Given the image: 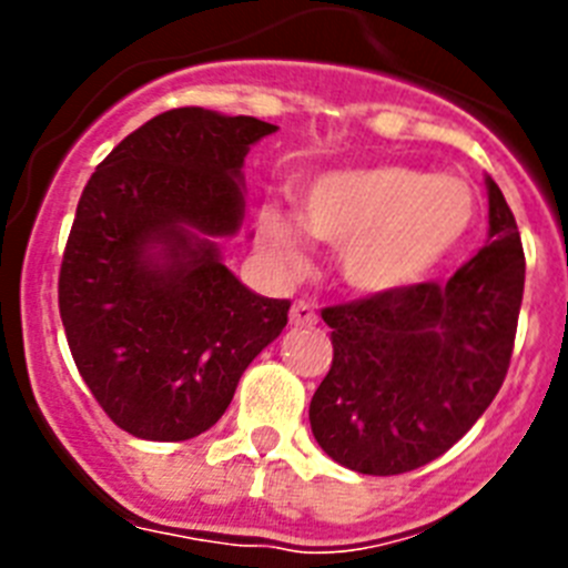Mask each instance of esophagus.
I'll list each match as a JSON object with an SVG mask.
<instances>
[{"label": "esophagus", "instance_id": "34e87169", "mask_svg": "<svg viewBox=\"0 0 568 568\" xmlns=\"http://www.w3.org/2000/svg\"><path fill=\"white\" fill-rule=\"evenodd\" d=\"M318 315H315V307L310 301H295L293 310H290V324L293 327H313Z\"/></svg>", "mask_w": 568, "mask_h": 568}]
</instances>
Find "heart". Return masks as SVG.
Instances as JSON below:
<instances>
[{
	"label": "heart",
	"mask_w": 568,
	"mask_h": 568,
	"mask_svg": "<svg viewBox=\"0 0 568 568\" xmlns=\"http://www.w3.org/2000/svg\"><path fill=\"white\" fill-rule=\"evenodd\" d=\"M478 199L458 175L404 164L335 170L301 195V224L341 250V275L366 295H393L426 281L466 241ZM258 239L281 273L307 261L298 222L284 210L258 215Z\"/></svg>",
	"instance_id": "obj_1"
}]
</instances>
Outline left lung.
I'll return each instance as SVG.
<instances>
[{
  "instance_id": "obj_1",
  "label": "left lung",
  "mask_w": 568,
  "mask_h": 568,
  "mask_svg": "<svg viewBox=\"0 0 568 568\" xmlns=\"http://www.w3.org/2000/svg\"><path fill=\"white\" fill-rule=\"evenodd\" d=\"M489 239L446 281L321 310L333 366L310 426L335 464L400 475L458 444L498 395L524 301L526 258L504 193L486 175Z\"/></svg>"
}]
</instances>
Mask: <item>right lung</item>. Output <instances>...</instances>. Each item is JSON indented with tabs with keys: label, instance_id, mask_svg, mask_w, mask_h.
<instances>
[{
	"label": "right lung",
	"instance_id": "obj_1",
	"mask_svg": "<svg viewBox=\"0 0 568 568\" xmlns=\"http://www.w3.org/2000/svg\"><path fill=\"white\" fill-rule=\"evenodd\" d=\"M275 124L175 108L115 144L79 199L59 273L70 355L124 433L187 440L222 418L290 301L253 293L215 241L244 222L241 168Z\"/></svg>",
	"mask_w": 568,
	"mask_h": 568
}]
</instances>
